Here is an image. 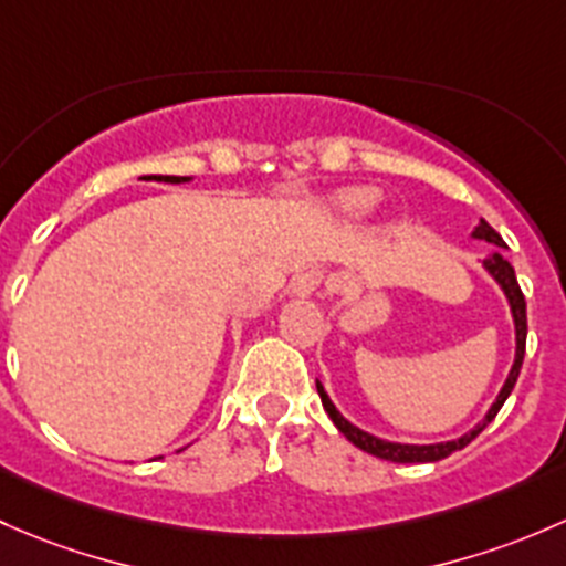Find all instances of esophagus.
Wrapping results in <instances>:
<instances>
[{"label":"esophagus","instance_id":"34e87169","mask_svg":"<svg viewBox=\"0 0 566 566\" xmlns=\"http://www.w3.org/2000/svg\"><path fill=\"white\" fill-rule=\"evenodd\" d=\"M324 283V275L318 270H305L300 272V275L294 277V283H291V291H294L296 296H311L316 294L318 289H322Z\"/></svg>","mask_w":566,"mask_h":566}]
</instances>
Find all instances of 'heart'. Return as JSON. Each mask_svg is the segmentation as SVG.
Wrapping results in <instances>:
<instances>
[{
	"mask_svg": "<svg viewBox=\"0 0 566 566\" xmlns=\"http://www.w3.org/2000/svg\"><path fill=\"white\" fill-rule=\"evenodd\" d=\"M335 212L346 220H368L378 203V190L373 188H348L332 198Z\"/></svg>",
	"mask_w": 566,
	"mask_h": 566,
	"instance_id": "obj_1",
	"label": "heart"
}]
</instances>
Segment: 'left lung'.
<instances>
[{"instance_id": "obj_1", "label": "left lung", "mask_w": 566, "mask_h": 566, "mask_svg": "<svg viewBox=\"0 0 566 566\" xmlns=\"http://www.w3.org/2000/svg\"><path fill=\"white\" fill-rule=\"evenodd\" d=\"M471 237H474V240H485V242L496 244V248H504V240H501V237L491 229V226L485 223V220H480V226H476V229L471 231ZM482 266H485L488 275H491L493 281L501 285V291H504L506 302H510L512 322H515V363H512V370H510V376H506L504 387H501L496 403H493L491 409H488L485 419H482L480 424H474V428H471L469 433L460 436V439L439 441V444H398V441H384V439H378V436L365 433V430H359L357 424L348 422V419L335 409V403H332V400H329V395L324 392L322 381H316L318 398H322L324 411L329 413V419H332V422H335V428L340 430V433L346 436V439L352 441L354 447H359V450L368 452V455H376V458H381V460H392V463H436V460L450 458L452 452L463 450L465 444H471V441H474L476 436H480L482 430L488 428V422H493V417H496L501 406H504V400L510 398V392H512V387H515L517 376H521L523 354H526V300H523V291H521V285H517L515 270H512L510 261H506L504 255H501V250H496V253L488 255V259L482 261Z\"/></svg>"}]
</instances>
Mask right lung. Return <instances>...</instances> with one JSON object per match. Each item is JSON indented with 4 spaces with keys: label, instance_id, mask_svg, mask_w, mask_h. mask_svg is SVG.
I'll list each match as a JSON object with an SVG mask.
<instances>
[{
    "label": "right lung",
    "instance_id": "right-lung-1",
    "mask_svg": "<svg viewBox=\"0 0 566 566\" xmlns=\"http://www.w3.org/2000/svg\"><path fill=\"white\" fill-rule=\"evenodd\" d=\"M144 179H155V182H168V185L190 182V177H163V174H153V177H144Z\"/></svg>",
    "mask_w": 566,
    "mask_h": 566
}]
</instances>
